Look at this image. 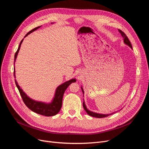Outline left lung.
I'll return each mask as SVG.
<instances>
[{
	"instance_id": "8db88e82",
	"label": "left lung",
	"mask_w": 149,
	"mask_h": 149,
	"mask_svg": "<svg viewBox=\"0 0 149 149\" xmlns=\"http://www.w3.org/2000/svg\"><path fill=\"white\" fill-rule=\"evenodd\" d=\"M118 31L120 33L121 35L122 36L123 38V40H124V42L125 44H126L127 45H128L129 47H130V48L132 49V45H131V43L129 41L128 37H127V36L126 35V34H125L124 32H123V31L120 29H118ZM81 88V90H82V92H83V93L84 94V91H83V88ZM83 107H84V109L85 110V111L87 112V113L88 115H89L90 116H93V117H96V118H104V117H107L109 115H112L115 112H113L112 113H109V114H101V113H95V112H93L89 110H88V109H87L86 106V104L84 103V101H83Z\"/></svg>"
}]
</instances>
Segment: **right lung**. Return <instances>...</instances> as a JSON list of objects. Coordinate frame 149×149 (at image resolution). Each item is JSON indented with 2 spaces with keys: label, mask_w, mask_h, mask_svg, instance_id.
Returning a JSON list of instances; mask_svg holds the SVG:
<instances>
[{
  "label": "right lung",
  "mask_w": 149,
  "mask_h": 149,
  "mask_svg": "<svg viewBox=\"0 0 149 149\" xmlns=\"http://www.w3.org/2000/svg\"><path fill=\"white\" fill-rule=\"evenodd\" d=\"M40 27V26L36 27V28H34L33 29L30 31L29 33H28L26 34L25 37H26L30 33H33V31H36V29H37ZM23 40V39H22V41L20 42V45L19 46V48H18L16 52L15 53L14 63L15 61V60H16L17 54L20 50V46H21V44H22ZM14 75L15 78V68H14ZM75 81H76V80L74 79L70 80L69 81H67L63 84H60V86H58L56 90V93H55L54 97L53 100H52V102L50 103H45L40 102V101H35L33 99L30 98L29 97H28L26 93L23 92V90L20 88L16 80H15V84H16V86L19 89L20 94L22 98L23 102H24V103L25 104V105L30 109V110H31L32 111L38 113V114L46 116H54L55 115L57 114L59 112V111L61 109V106H62L63 97L65 91H66L67 88L70 84H71L72 83H74Z\"/></svg>",
  "instance_id": "add662e5"
}]
</instances>
